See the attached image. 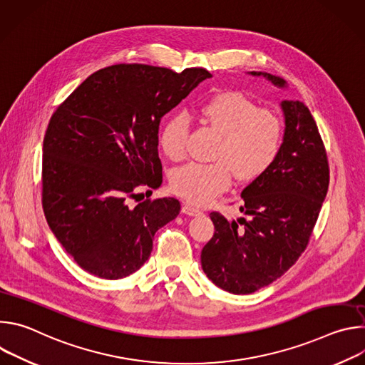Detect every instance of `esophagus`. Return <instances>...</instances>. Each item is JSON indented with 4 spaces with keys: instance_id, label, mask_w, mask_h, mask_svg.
Returning a JSON list of instances; mask_svg holds the SVG:
<instances>
[{
    "instance_id": "esophagus-1",
    "label": "esophagus",
    "mask_w": 365,
    "mask_h": 365,
    "mask_svg": "<svg viewBox=\"0 0 365 365\" xmlns=\"http://www.w3.org/2000/svg\"><path fill=\"white\" fill-rule=\"evenodd\" d=\"M182 212L186 214V215H190V217H196V215H200V214H202V211L199 210V207H195L193 205H190V203H187V202L183 203Z\"/></svg>"
}]
</instances>
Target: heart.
I'll list each match as a JSON object with an SVG mask.
<instances>
[{"mask_svg":"<svg viewBox=\"0 0 365 365\" xmlns=\"http://www.w3.org/2000/svg\"><path fill=\"white\" fill-rule=\"evenodd\" d=\"M200 124L220 134L214 163H190L172 175V189L190 203L205 205L231 183L234 173L241 182L266 175L283 145V123L240 91H221L203 99L196 108ZM189 124L182 114L169 117L160 130L166 158L182 162L187 154Z\"/></svg>","mask_w":365,"mask_h":365,"instance_id":"1","label":"heart"}]
</instances>
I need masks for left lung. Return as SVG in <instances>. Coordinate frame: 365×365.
<instances>
[{
    "label": "left lung",
    "mask_w": 365,
    "mask_h": 365,
    "mask_svg": "<svg viewBox=\"0 0 365 365\" xmlns=\"http://www.w3.org/2000/svg\"><path fill=\"white\" fill-rule=\"evenodd\" d=\"M251 75L284 86L280 76ZM282 108L286 128L279 158L241 193L240 211L248 218L228 222L220 212L210 214L215 232L202 248V269L234 294L269 286L297 262L328 192V155L314 117L300 101H283Z\"/></svg>",
    "instance_id": "8db88e82"
}]
</instances>
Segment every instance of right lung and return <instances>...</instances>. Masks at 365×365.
Here are the masks:
<instances>
[{
    "mask_svg": "<svg viewBox=\"0 0 365 365\" xmlns=\"http://www.w3.org/2000/svg\"><path fill=\"white\" fill-rule=\"evenodd\" d=\"M211 76L203 68L178 73L113 65L86 78L51 115L43 140V212L85 272L108 280L133 274L150 257L155 231L179 215L175 197L130 200L163 182V115Z\"/></svg>",
    "mask_w": 365,
    "mask_h": 365,
    "instance_id": "add662e5",
    "label": "right lung"
}]
</instances>
